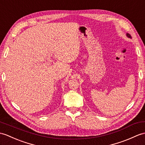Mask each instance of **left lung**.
<instances>
[{
    "label": "left lung",
    "mask_w": 145,
    "mask_h": 145,
    "mask_svg": "<svg viewBox=\"0 0 145 145\" xmlns=\"http://www.w3.org/2000/svg\"><path fill=\"white\" fill-rule=\"evenodd\" d=\"M126 35H127V36L129 38H132V37H131V36L129 34V33H127Z\"/></svg>",
    "instance_id": "obj_1"
}]
</instances>
